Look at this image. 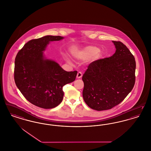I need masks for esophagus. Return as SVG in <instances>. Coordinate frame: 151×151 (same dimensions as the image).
Listing matches in <instances>:
<instances>
[{
	"label": "esophagus",
	"instance_id": "obj_1",
	"mask_svg": "<svg viewBox=\"0 0 151 151\" xmlns=\"http://www.w3.org/2000/svg\"><path fill=\"white\" fill-rule=\"evenodd\" d=\"M83 76V74L81 72H79L78 73H77V76H76V78L77 79H80Z\"/></svg>",
	"mask_w": 151,
	"mask_h": 151
}]
</instances>
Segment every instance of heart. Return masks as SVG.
Wrapping results in <instances>:
<instances>
[{"label": "heart", "mask_w": 151, "mask_h": 151, "mask_svg": "<svg viewBox=\"0 0 151 151\" xmlns=\"http://www.w3.org/2000/svg\"><path fill=\"white\" fill-rule=\"evenodd\" d=\"M100 50L99 48L95 47V46H91L88 45L86 46L81 50H76L75 52H73V55L75 58H76L78 60H82L86 58H87L88 56H93L96 55L99 52ZM98 57H100V54L98 55ZM67 61L70 63H71L70 60L67 59Z\"/></svg>", "instance_id": "b5f03b06"}]
</instances>
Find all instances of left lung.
Listing matches in <instances>:
<instances>
[{
    "instance_id": "obj_1",
    "label": "left lung",
    "mask_w": 151,
    "mask_h": 151,
    "mask_svg": "<svg viewBox=\"0 0 151 151\" xmlns=\"http://www.w3.org/2000/svg\"><path fill=\"white\" fill-rule=\"evenodd\" d=\"M112 43L115 53L91 63L82 78L84 100L96 111L109 109L120 103L135 83L136 62L133 55L123 43Z\"/></svg>"
}]
</instances>
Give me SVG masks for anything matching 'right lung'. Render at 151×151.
Here are the masks:
<instances>
[{"instance_id":"add662e5","label":"right lung","mask_w":151,"mask_h":151,"mask_svg":"<svg viewBox=\"0 0 151 151\" xmlns=\"http://www.w3.org/2000/svg\"><path fill=\"white\" fill-rule=\"evenodd\" d=\"M60 36H45L33 39L18 52L15 58V84L28 101L45 109L53 108L62 101L63 87L75 80L78 72H67L44 51L50 42L60 41Z\"/></svg>"}]
</instances>
